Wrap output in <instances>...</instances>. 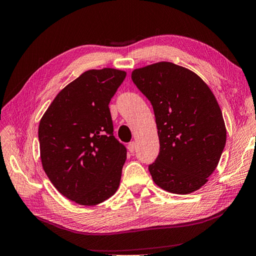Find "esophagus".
<instances>
[{
	"instance_id": "obj_1",
	"label": "esophagus",
	"mask_w": 256,
	"mask_h": 256,
	"mask_svg": "<svg viewBox=\"0 0 256 256\" xmlns=\"http://www.w3.org/2000/svg\"><path fill=\"white\" fill-rule=\"evenodd\" d=\"M128 149H129V152H134V150H136V142H129V144H128Z\"/></svg>"
}]
</instances>
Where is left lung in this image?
Masks as SVG:
<instances>
[{"label": "left lung", "instance_id": "left-lung-1", "mask_svg": "<svg viewBox=\"0 0 256 256\" xmlns=\"http://www.w3.org/2000/svg\"><path fill=\"white\" fill-rule=\"evenodd\" d=\"M132 79L155 112L160 150L148 167L152 180L172 194L200 190L218 167L226 142L214 94L195 72L166 61L134 69Z\"/></svg>", "mask_w": 256, "mask_h": 256}]
</instances>
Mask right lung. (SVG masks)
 Instances as JSON below:
<instances>
[{
	"mask_svg": "<svg viewBox=\"0 0 256 256\" xmlns=\"http://www.w3.org/2000/svg\"><path fill=\"white\" fill-rule=\"evenodd\" d=\"M126 74L112 68L84 72L40 120L43 170L56 190L76 204H100L119 187L127 150L114 136L108 106Z\"/></svg>",
	"mask_w": 256,
	"mask_h": 256,
	"instance_id": "add662e5",
	"label": "right lung"
}]
</instances>
